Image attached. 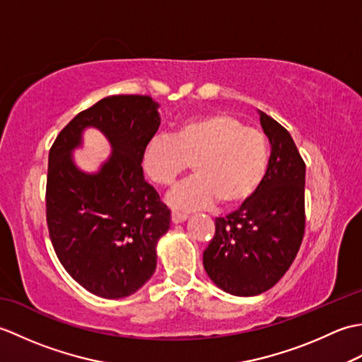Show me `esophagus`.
Here are the masks:
<instances>
[{
  "mask_svg": "<svg viewBox=\"0 0 362 362\" xmlns=\"http://www.w3.org/2000/svg\"><path fill=\"white\" fill-rule=\"evenodd\" d=\"M187 218H188V214H187V213L175 211V210H173V211H171V221L174 222V224H179V222L187 221Z\"/></svg>",
  "mask_w": 362,
  "mask_h": 362,
  "instance_id": "obj_1",
  "label": "esophagus"
}]
</instances>
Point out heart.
<instances>
[{"label": "heart", "mask_w": 362, "mask_h": 362, "mask_svg": "<svg viewBox=\"0 0 362 362\" xmlns=\"http://www.w3.org/2000/svg\"><path fill=\"white\" fill-rule=\"evenodd\" d=\"M193 163L196 175L177 187L169 201L180 210L222 209L247 202L264 180L269 146L263 132L244 126L226 112L197 115L168 135L146 144L143 169L149 179L169 187Z\"/></svg>", "instance_id": "obj_1"}]
</instances>
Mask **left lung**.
Masks as SVG:
<instances>
[{
	"instance_id": "left-lung-1",
	"label": "left lung",
	"mask_w": 362,
	"mask_h": 362,
	"mask_svg": "<svg viewBox=\"0 0 362 362\" xmlns=\"http://www.w3.org/2000/svg\"><path fill=\"white\" fill-rule=\"evenodd\" d=\"M271 143L267 173L240 209L214 221L204 267L221 289L258 296L286 274L305 235V161L280 122L259 113Z\"/></svg>"
}]
</instances>
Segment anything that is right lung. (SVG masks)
Returning <instances> with one entry per match:
<instances>
[{"instance_id":"right-lung-1","label":"right lung","mask_w":362,"mask_h":362,"mask_svg":"<svg viewBox=\"0 0 362 362\" xmlns=\"http://www.w3.org/2000/svg\"><path fill=\"white\" fill-rule=\"evenodd\" d=\"M88 125L101 129L114 148L93 176L81 173L69 158ZM158 126L151 96L115 95L76 115L49 149L45 197L54 252L65 271L99 297H127L156 272V247L171 216L144 180L141 161Z\"/></svg>"}]
</instances>
